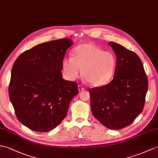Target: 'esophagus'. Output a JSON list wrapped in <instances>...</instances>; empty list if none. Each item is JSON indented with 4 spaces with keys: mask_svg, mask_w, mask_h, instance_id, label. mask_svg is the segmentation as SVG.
Masks as SVG:
<instances>
[{
    "mask_svg": "<svg viewBox=\"0 0 158 158\" xmlns=\"http://www.w3.org/2000/svg\"><path fill=\"white\" fill-rule=\"evenodd\" d=\"M78 89H79V91H83L84 89H85V87H84L83 85H79L78 86Z\"/></svg>",
    "mask_w": 158,
    "mask_h": 158,
    "instance_id": "1",
    "label": "esophagus"
}]
</instances>
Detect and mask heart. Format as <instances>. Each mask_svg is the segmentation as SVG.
I'll return each instance as SVG.
<instances>
[{
	"label": "heart",
	"instance_id": "1",
	"mask_svg": "<svg viewBox=\"0 0 158 158\" xmlns=\"http://www.w3.org/2000/svg\"><path fill=\"white\" fill-rule=\"evenodd\" d=\"M116 64L117 58L113 52L92 43H84L75 48L72 57L64 58L62 69L70 81L79 77L83 69V77L90 85L101 87L112 79Z\"/></svg>",
	"mask_w": 158,
	"mask_h": 158
}]
</instances>
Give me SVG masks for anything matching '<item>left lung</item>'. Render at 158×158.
<instances>
[{"label": "left lung", "instance_id": "left-lung-1", "mask_svg": "<svg viewBox=\"0 0 158 158\" xmlns=\"http://www.w3.org/2000/svg\"><path fill=\"white\" fill-rule=\"evenodd\" d=\"M117 58L108 84L89 89L93 115L106 127L119 130L133 122L144 107L148 81L142 62L133 51L110 42Z\"/></svg>", "mask_w": 158, "mask_h": 158}]
</instances>
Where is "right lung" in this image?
Masks as SVG:
<instances>
[{"instance_id":"1","label":"right lung","mask_w":158,"mask_h":158,"mask_svg":"<svg viewBox=\"0 0 158 158\" xmlns=\"http://www.w3.org/2000/svg\"><path fill=\"white\" fill-rule=\"evenodd\" d=\"M71 39L42 43L25 51L14 62L9 87L17 119L29 129L50 131L67 114L77 84L62 79V60Z\"/></svg>"}]
</instances>
